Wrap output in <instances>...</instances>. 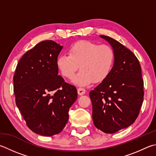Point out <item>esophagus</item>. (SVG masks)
I'll return each mask as SVG.
<instances>
[{
  "label": "esophagus",
  "instance_id": "esophagus-1",
  "mask_svg": "<svg viewBox=\"0 0 156 156\" xmlns=\"http://www.w3.org/2000/svg\"><path fill=\"white\" fill-rule=\"evenodd\" d=\"M86 92V90L83 89V88H78V93L79 95H83Z\"/></svg>",
  "mask_w": 156,
  "mask_h": 156
}]
</instances>
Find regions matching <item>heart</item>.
Listing matches in <instances>:
<instances>
[{"label": "heart", "mask_w": 156, "mask_h": 156, "mask_svg": "<svg viewBox=\"0 0 156 156\" xmlns=\"http://www.w3.org/2000/svg\"><path fill=\"white\" fill-rule=\"evenodd\" d=\"M69 55L58 56L56 64L62 75L73 78L77 86H87L104 81L109 76L115 61V52L108 44L100 45L90 41H79L69 47Z\"/></svg>", "instance_id": "1"}]
</instances>
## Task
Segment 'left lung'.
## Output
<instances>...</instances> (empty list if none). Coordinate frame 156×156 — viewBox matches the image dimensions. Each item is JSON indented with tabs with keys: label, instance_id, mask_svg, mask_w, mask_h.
<instances>
[{
	"label": "left lung",
	"instance_id": "8db88e82",
	"mask_svg": "<svg viewBox=\"0 0 156 156\" xmlns=\"http://www.w3.org/2000/svg\"><path fill=\"white\" fill-rule=\"evenodd\" d=\"M115 61L109 76L89 93L95 126L113 134L134 122L143 101V79L139 61L131 50L110 37Z\"/></svg>",
	"mask_w": 156,
	"mask_h": 156
}]
</instances>
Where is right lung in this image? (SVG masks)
I'll return each instance as SVG.
<instances>
[{
    "label": "right lung",
    "instance_id": "add662e5",
    "mask_svg": "<svg viewBox=\"0 0 156 156\" xmlns=\"http://www.w3.org/2000/svg\"><path fill=\"white\" fill-rule=\"evenodd\" d=\"M62 48L52 40L39 42L22 56L13 76L16 106L30 129L45 136L63 129L78 97L76 88L58 75Z\"/></svg>",
    "mask_w": 156,
    "mask_h": 156
}]
</instances>
